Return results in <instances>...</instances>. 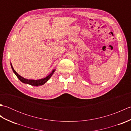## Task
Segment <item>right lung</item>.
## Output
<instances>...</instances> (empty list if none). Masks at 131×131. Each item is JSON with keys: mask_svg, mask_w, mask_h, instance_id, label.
Masks as SVG:
<instances>
[{"mask_svg": "<svg viewBox=\"0 0 131 131\" xmlns=\"http://www.w3.org/2000/svg\"><path fill=\"white\" fill-rule=\"evenodd\" d=\"M10 65H11V68H12V70L14 72V73L16 74V75L17 76V77L18 78L19 80H20L21 82H22L24 83H26V84H30L31 85H33V86L42 85L44 84H45V83L50 78L52 77V74H53V73L55 71V69H54V70L52 71V73L50 74L48 76L46 77V78H43V79H39V80L27 79L24 78H23V77H22L21 76L19 75V74H18V73H17V72L15 70H14V69L12 67V64H11V63H10Z\"/></svg>", "mask_w": 131, "mask_h": 131, "instance_id": "obj_1", "label": "right lung"}]
</instances>
